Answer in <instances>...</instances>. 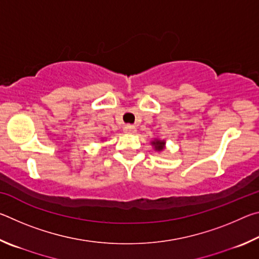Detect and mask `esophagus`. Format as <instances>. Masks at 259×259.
I'll use <instances>...</instances> for the list:
<instances>
[{
  "mask_svg": "<svg viewBox=\"0 0 259 259\" xmlns=\"http://www.w3.org/2000/svg\"><path fill=\"white\" fill-rule=\"evenodd\" d=\"M123 131L126 134H135L136 133V126L131 125V124H126V125H124Z\"/></svg>",
  "mask_w": 259,
  "mask_h": 259,
  "instance_id": "esophagus-1",
  "label": "esophagus"
}]
</instances>
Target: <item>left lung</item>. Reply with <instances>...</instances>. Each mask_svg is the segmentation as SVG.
Instances as JSON below:
<instances>
[{"mask_svg":"<svg viewBox=\"0 0 259 259\" xmlns=\"http://www.w3.org/2000/svg\"><path fill=\"white\" fill-rule=\"evenodd\" d=\"M152 144L155 146V150L156 151H162V150H163L164 142H161V140H154V142H153Z\"/></svg>","mask_w":259,"mask_h":259,"instance_id":"8db88e82","label":"left lung"}]
</instances>
